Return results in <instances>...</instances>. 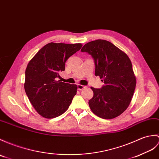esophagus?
<instances>
[{
    "label": "esophagus",
    "instance_id": "esophagus-1",
    "mask_svg": "<svg viewBox=\"0 0 159 159\" xmlns=\"http://www.w3.org/2000/svg\"><path fill=\"white\" fill-rule=\"evenodd\" d=\"M77 87H78V89H79V90H82V89H83L86 88L87 86L82 85V84H77Z\"/></svg>",
    "mask_w": 159,
    "mask_h": 159
}]
</instances>
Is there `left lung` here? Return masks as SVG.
<instances>
[{"label":"left lung","mask_w":159,"mask_h":159,"mask_svg":"<svg viewBox=\"0 0 159 159\" xmlns=\"http://www.w3.org/2000/svg\"><path fill=\"white\" fill-rule=\"evenodd\" d=\"M93 58L95 76L104 85L91 87L93 96L89 105L95 115L112 119L124 112L129 106L136 86V79L128 55L112 43L98 39L87 43L81 49Z\"/></svg>","instance_id":"left-lung-1"}]
</instances>
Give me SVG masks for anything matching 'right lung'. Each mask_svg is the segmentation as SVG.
<instances>
[{"label":"right lung","instance_id":"1","mask_svg":"<svg viewBox=\"0 0 159 159\" xmlns=\"http://www.w3.org/2000/svg\"><path fill=\"white\" fill-rule=\"evenodd\" d=\"M81 43H49L29 61L24 89L30 102L40 116L53 119L64 113L76 94L77 85L56 80L64 71L68 59L80 49Z\"/></svg>","mask_w":159,"mask_h":159}]
</instances>
